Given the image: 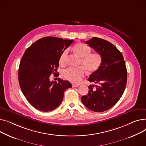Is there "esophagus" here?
I'll return each mask as SVG.
<instances>
[{"label": "esophagus", "mask_w": 146, "mask_h": 146, "mask_svg": "<svg viewBox=\"0 0 146 146\" xmlns=\"http://www.w3.org/2000/svg\"><path fill=\"white\" fill-rule=\"evenodd\" d=\"M80 86L79 85H78V84H72V87H78Z\"/></svg>", "instance_id": "34e87169"}]
</instances>
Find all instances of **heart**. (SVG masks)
<instances>
[{"instance_id": "b5f03b06", "label": "heart", "mask_w": 146, "mask_h": 146, "mask_svg": "<svg viewBox=\"0 0 146 146\" xmlns=\"http://www.w3.org/2000/svg\"><path fill=\"white\" fill-rule=\"evenodd\" d=\"M73 50L81 58L80 66L77 68H69L62 72L64 78L74 84H79L85 75L86 70L89 73L96 72L102 63V56L98 52H91L90 47L84 43H78L73 47ZM68 55V49H65L59 59L61 65H64L65 58Z\"/></svg>"}]
</instances>
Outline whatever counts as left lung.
I'll return each instance as SVG.
<instances>
[{"label": "left lung", "mask_w": 146, "mask_h": 146, "mask_svg": "<svg viewBox=\"0 0 146 146\" xmlns=\"http://www.w3.org/2000/svg\"><path fill=\"white\" fill-rule=\"evenodd\" d=\"M86 44L102 56L99 69L88 81L97 84L88 86L87 95L81 97L83 104L94 112H103L113 107L120 99L125 88L127 72L122 54L110 42L92 38Z\"/></svg>", "instance_id": "8db88e82"}]
</instances>
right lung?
Masks as SVG:
<instances>
[{
    "instance_id": "add662e5",
    "label": "right lung",
    "mask_w": 146,
    "mask_h": 146,
    "mask_svg": "<svg viewBox=\"0 0 146 146\" xmlns=\"http://www.w3.org/2000/svg\"><path fill=\"white\" fill-rule=\"evenodd\" d=\"M72 42L44 37L25 50L19 65V82L24 96L35 109L43 112L55 110L62 102L64 91L72 87L68 81H50V76L56 74L60 56Z\"/></svg>"
}]
</instances>
